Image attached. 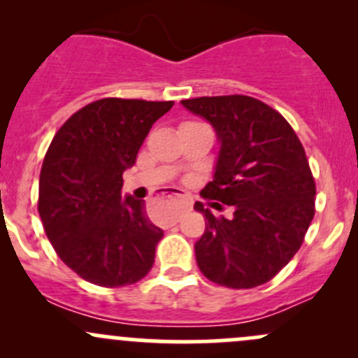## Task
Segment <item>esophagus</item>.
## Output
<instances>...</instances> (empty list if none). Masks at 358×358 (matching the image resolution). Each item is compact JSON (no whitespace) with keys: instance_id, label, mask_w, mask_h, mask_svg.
Wrapping results in <instances>:
<instances>
[{"instance_id":"1","label":"esophagus","mask_w":358,"mask_h":358,"mask_svg":"<svg viewBox=\"0 0 358 358\" xmlns=\"http://www.w3.org/2000/svg\"><path fill=\"white\" fill-rule=\"evenodd\" d=\"M173 196H175L176 199H183L182 194H173ZM189 208H190V204H187V202H183V204H180L178 211H180V213H183V211H185V209H189ZM175 220H176V218H175Z\"/></svg>"}]
</instances>
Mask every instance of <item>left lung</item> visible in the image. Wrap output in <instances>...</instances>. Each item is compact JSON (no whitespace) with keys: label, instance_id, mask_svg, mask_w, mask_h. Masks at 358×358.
I'll list each match as a JSON object with an SVG mask.
<instances>
[{"label":"left lung","instance_id":"1","mask_svg":"<svg viewBox=\"0 0 358 358\" xmlns=\"http://www.w3.org/2000/svg\"><path fill=\"white\" fill-rule=\"evenodd\" d=\"M215 128L220 142L213 182L201 190L211 208L232 206L216 218L196 202L206 230L196 259L211 282L251 289L277 275L303 244L315 215V182L305 149L277 110L246 95L182 100Z\"/></svg>","mask_w":358,"mask_h":358}]
</instances>
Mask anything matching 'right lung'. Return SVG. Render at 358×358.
<instances>
[{
	"label": "right lung",
	"mask_w": 358,
	"mask_h": 358,
	"mask_svg": "<svg viewBox=\"0 0 358 358\" xmlns=\"http://www.w3.org/2000/svg\"><path fill=\"white\" fill-rule=\"evenodd\" d=\"M173 102L102 99L72 114L46 150L38 211L57 255L102 287L138 282L154 265L162 230L145 201L121 197L122 173Z\"/></svg>",
	"instance_id": "right-lung-1"
}]
</instances>
